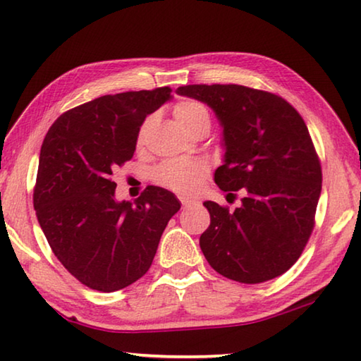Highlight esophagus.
Masks as SVG:
<instances>
[{
  "instance_id": "obj_1",
  "label": "esophagus",
  "mask_w": 361,
  "mask_h": 361,
  "mask_svg": "<svg viewBox=\"0 0 361 361\" xmlns=\"http://www.w3.org/2000/svg\"><path fill=\"white\" fill-rule=\"evenodd\" d=\"M180 200H181V205H183V209H189V207H194V205H197V202H195V200H191V199L180 197Z\"/></svg>"
}]
</instances>
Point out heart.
Segmentation results:
<instances>
[{"label": "heart", "mask_w": 361, "mask_h": 361, "mask_svg": "<svg viewBox=\"0 0 361 361\" xmlns=\"http://www.w3.org/2000/svg\"><path fill=\"white\" fill-rule=\"evenodd\" d=\"M173 114L176 121L185 127L189 133H194L200 129L210 130L212 116L209 109L197 100H181L175 105ZM154 126V116H148L140 126L137 133V142L143 143L148 137L149 130ZM207 173H209V164L202 159H169L154 169L152 176L159 185L166 186L178 194H194L202 185Z\"/></svg>", "instance_id": "b5f03b06"}]
</instances>
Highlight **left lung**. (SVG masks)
Here are the masks:
<instances>
[{
  "mask_svg": "<svg viewBox=\"0 0 361 361\" xmlns=\"http://www.w3.org/2000/svg\"><path fill=\"white\" fill-rule=\"evenodd\" d=\"M176 92L207 103L221 122L219 189L247 191L234 212L204 202L210 213L199 242L205 259L240 283L282 276L307 245L322 192L320 159L301 114L282 97L239 84H191Z\"/></svg>",
  "mask_w": 361,
  "mask_h": 361,
  "instance_id": "left-lung-1",
  "label": "left lung"
}]
</instances>
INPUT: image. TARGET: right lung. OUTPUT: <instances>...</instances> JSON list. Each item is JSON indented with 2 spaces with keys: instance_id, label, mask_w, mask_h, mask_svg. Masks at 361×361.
Segmentation results:
<instances>
[{
  "instance_id": "1",
  "label": "right lung",
  "mask_w": 361,
  "mask_h": 361,
  "mask_svg": "<svg viewBox=\"0 0 361 361\" xmlns=\"http://www.w3.org/2000/svg\"><path fill=\"white\" fill-rule=\"evenodd\" d=\"M170 87L103 95L63 113L47 130L33 189L36 216L54 255L89 288L111 293L143 277L180 202L148 186L114 199L113 170L130 161L145 118Z\"/></svg>"
}]
</instances>
